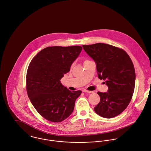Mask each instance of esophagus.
<instances>
[{"mask_svg": "<svg viewBox=\"0 0 151 151\" xmlns=\"http://www.w3.org/2000/svg\"><path fill=\"white\" fill-rule=\"evenodd\" d=\"M83 92H85V93H92L93 91H87V90H86V89H84V90H83Z\"/></svg>", "mask_w": 151, "mask_h": 151, "instance_id": "esophagus-1", "label": "esophagus"}]
</instances>
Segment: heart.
<instances>
[{"label":"heart","instance_id":"obj_1","mask_svg":"<svg viewBox=\"0 0 151 151\" xmlns=\"http://www.w3.org/2000/svg\"><path fill=\"white\" fill-rule=\"evenodd\" d=\"M86 61H88V60H85V62H86Z\"/></svg>","mask_w":151,"mask_h":151}]
</instances>
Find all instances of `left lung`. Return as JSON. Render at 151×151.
<instances>
[{
    "label": "left lung",
    "mask_w": 151,
    "mask_h": 151,
    "mask_svg": "<svg viewBox=\"0 0 151 151\" xmlns=\"http://www.w3.org/2000/svg\"><path fill=\"white\" fill-rule=\"evenodd\" d=\"M82 47L94 60L99 78L105 81L109 88L107 92H97L100 101L94 111L104 118L114 117L131 100L135 83L133 63L124 50L109 44L97 43Z\"/></svg>",
    "instance_id": "8db88e82"
}]
</instances>
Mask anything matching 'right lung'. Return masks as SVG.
<instances>
[{
  "label": "right lung",
  "mask_w": 151,
  "mask_h": 151,
  "mask_svg": "<svg viewBox=\"0 0 151 151\" xmlns=\"http://www.w3.org/2000/svg\"><path fill=\"white\" fill-rule=\"evenodd\" d=\"M82 47L54 46L40 51L31 60L26 76V89L38 113L47 120L59 122L73 112L82 91H71L60 79L69 72Z\"/></svg>",
  "instance_id": "right-lung-1"
}]
</instances>
